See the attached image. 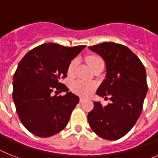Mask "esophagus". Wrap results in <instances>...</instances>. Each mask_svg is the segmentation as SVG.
<instances>
[{
    "instance_id": "esophagus-1",
    "label": "esophagus",
    "mask_w": 158,
    "mask_h": 158,
    "mask_svg": "<svg viewBox=\"0 0 158 158\" xmlns=\"http://www.w3.org/2000/svg\"><path fill=\"white\" fill-rule=\"evenodd\" d=\"M85 100V98H84V97H80V102H81V103L84 102Z\"/></svg>"
}]
</instances>
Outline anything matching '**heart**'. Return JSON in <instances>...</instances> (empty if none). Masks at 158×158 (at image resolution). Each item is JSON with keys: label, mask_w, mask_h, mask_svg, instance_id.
Here are the masks:
<instances>
[{"label": "heart", "mask_w": 158, "mask_h": 158, "mask_svg": "<svg viewBox=\"0 0 158 158\" xmlns=\"http://www.w3.org/2000/svg\"><path fill=\"white\" fill-rule=\"evenodd\" d=\"M86 61H87L89 66L92 68V69L99 64L104 63L102 58L99 57L98 55H95V54L88 56L87 58H86ZM77 65V58L73 59L69 62V65H68V70H67L69 76L73 75L75 69H76ZM95 88H96V84L94 82H89L82 80H77L75 81L72 82L70 85V89L73 93L79 95H83V96L89 95Z\"/></svg>", "instance_id": "1"}]
</instances>
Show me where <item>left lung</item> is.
Masks as SVG:
<instances>
[{
    "mask_svg": "<svg viewBox=\"0 0 158 158\" xmlns=\"http://www.w3.org/2000/svg\"><path fill=\"white\" fill-rule=\"evenodd\" d=\"M103 58L106 78L96 94L111 104L103 106L93 102L88 114L93 132L107 140H117L131 130L142 112L148 85L144 65L126 46L105 42L89 47Z\"/></svg>",
    "mask_w": 158,
    "mask_h": 158,
    "instance_id": "left-lung-1",
    "label": "left lung"
}]
</instances>
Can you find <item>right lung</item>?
<instances>
[{
    "instance_id": "right-lung-1",
    "label": "right lung",
    "mask_w": 158,
    "mask_h": 158,
    "mask_svg": "<svg viewBox=\"0 0 158 158\" xmlns=\"http://www.w3.org/2000/svg\"><path fill=\"white\" fill-rule=\"evenodd\" d=\"M85 47L44 43L19 62L13 76L12 97L19 119L31 134L47 138L66 127L79 97L60 81L67 77L71 60ZM62 91L67 93L56 96Z\"/></svg>"
}]
</instances>
